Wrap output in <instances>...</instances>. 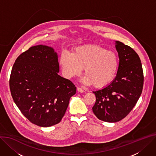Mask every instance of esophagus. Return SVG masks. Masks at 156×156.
Segmentation results:
<instances>
[{"label":"esophagus","mask_w":156,"mask_h":156,"mask_svg":"<svg viewBox=\"0 0 156 156\" xmlns=\"http://www.w3.org/2000/svg\"><path fill=\"white\" fill-rule=\"evenodd\" d=\"M77 90H78V91L80 92V93H84V91L82 88H80V87H78V88H77Z\"/></svg>","instance_id":"34e87169"}]
</instances>
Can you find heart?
Returning <instances> with one entry per match:
<instances>
[{
	"instance_id": "obj_1",
	"label": "heart",
	"mask_w": 156,
	"mask_h": 156,
	"mask_svg": "<svg viewBox=\"0 0 156 156\" xmlns=\"http://www.w3.org/2000/svg\"><path fill=\"white\" fill-rule=\"evenodd\" d=\"M119 58L116 53L96 45L80 46L72 53L63 51L60 65L63 75L68 79L78 76L84 68L81 81L96 88H103L115 79L119 68Z\"/></svg>"
}]
</instances>
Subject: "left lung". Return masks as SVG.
Returning a JSON list of instances; mask_svg holds the SVG:
<instances>
[{"label": "left lung", "mask_w": 156, "mask_h": 156, "mask_svg": "<svg viewBox=\"0 0 156 156\" xmlns=\"http://www.w3.org/2000/svg\"><path fill=\"white\" fill-rule=\"evenodd\" d=\"M115 47L119 59L116 76L108 85L93 91L94 114L108 122L119 121L129 114L142 93L144 81L142 64L137 53L119 41H115Z\"/></svg>", "instance_id": "8db88e82"}]
</instances>
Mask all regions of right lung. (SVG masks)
Masks as SVG:
<instances>
[{
  "label": "right lung",
  "mask_w": 156,
  "mask_h": 156,
  "mask_svg": "<svg viewBox=\"0 0 156 156\" xmlns=\"http://www.w3.org/2000/svg\"><path fill=\"white\" fill-rule=\"evenodd\" d=\"M58 58L52 47L36 45L20 55L12 69L13 100L25 117L40 127L59 123L76 91L72 81L58 75Z\"/></svg>",
  "instance_id": "right-lung-1"
}]
</instances>
